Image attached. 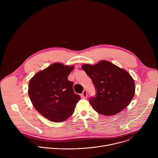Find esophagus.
<instances>
[{
	"label": "esophagus",
	"mask_w": 158,
	"mask_h": 158,
	"mask_svg": "<svg viewBox=\"0 0 158 158\" xmlns=\"http://www.w3.org/2000/svg\"><path fill=\"white\" fill-rule=\"evenodd\" d=\"M82 98H84V99L87 98V91H86V90H85V89H84V91H82Z\"/></svg>",
	"instance_id": "1"
}]
</instances>
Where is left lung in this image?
<instances>
[{"label": "left lung", "mask_w": 158, "mask_h": 158, "mask_svg": "<svg viewBox=\"0 0 158 158\" xmlns=\"http://www.w3.org/2000/svg\"><path fill=\"white\" fill-rule=\"evenodd\" d=\"M82 69L97 91V96L89 101L96 112L104 116L115 115L130 104L135 94V83L126 70L105 60L94 65L84 64Z\"/></svg>", "instance_id": "8db88e82"}]
</instances>
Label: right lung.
Masks as SVG:
<instances>
[{"label": "right lung", "instance_id": "1", "mask_svg": "<svg viewBox=\"0 0 158 158\" xmlns=\"http://www.w3.org/2000/svg\"><path fill=\"white\" fill-rule=\"evenodd\" d=\"M74 66L55 62L37 73L30 80L28 94L35 109L48 120L59 123L74 112L80 96L67 79Z\"/></svg>", "mask_w": 158, "mask_h": 158}]
</instances>
